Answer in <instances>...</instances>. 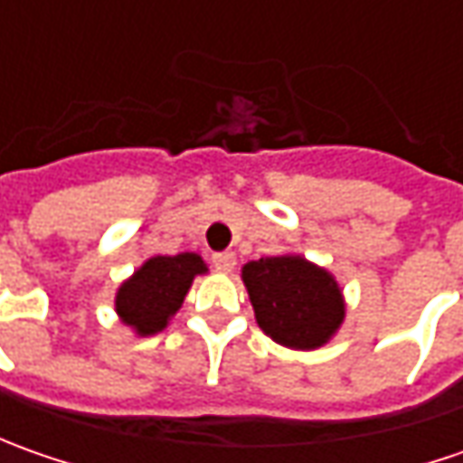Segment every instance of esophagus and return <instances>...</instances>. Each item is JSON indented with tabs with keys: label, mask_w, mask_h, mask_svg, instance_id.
I'll return each instance as SVG.
<instances>
[{
	"label": "esophagus",
	"mask_w": 463,
	"mask_h": 463,
	"mask_svg": "<svg viewBox=\"0 0 463 463\" xmlns=\"http://www.w3.org/2000/svg\"><path fill=\"white\" fill-rule=\"evenodd\" d=\"M211 262H213V268H216V270H222V273H232V270H234V265H237V258H234L232 252H219V255H213V258H211Z\"/></svg>",
	"instance_id": "esophagus-1"
}]
</instances>
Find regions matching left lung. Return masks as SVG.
<instances>
[{
    "mask_svg": "<svg viewBox=\"0 0 463 463\" xmlns=\"http://www.w3.org/2000/svg\"><path fill=\"white\" fill-rule=\"evenodd\" d=\"M260 329L294 350L325 345L345 317L337 280L298 255L260 258L241 268Z\"/></svg>",
    "mask_w": 463,
    "mask_h": 463,
    "instance_id": "8db88e82",
    "label": "left lung"
}]
</instances>
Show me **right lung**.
<instances>
[{
    "label": "right lung",
    "mask_w": 463,
    "mask_h": 463,
    "mask_svg": "<svg viewBox=\"0 0 463 463\" xmlns=\"http://www.w3.org/2000/svg\"><path fill=\"white\" fill-rule=\"evenodd\" d=\"M205 270H208L205 262L195 252H183L175 258L156 255L146 260L134 276L118 288L116 311L141 337L162 332L175 317V311L183 307V298L193 278Z\"/></svg>",
    "instance_id": "add662e5"
}]
</instances>
